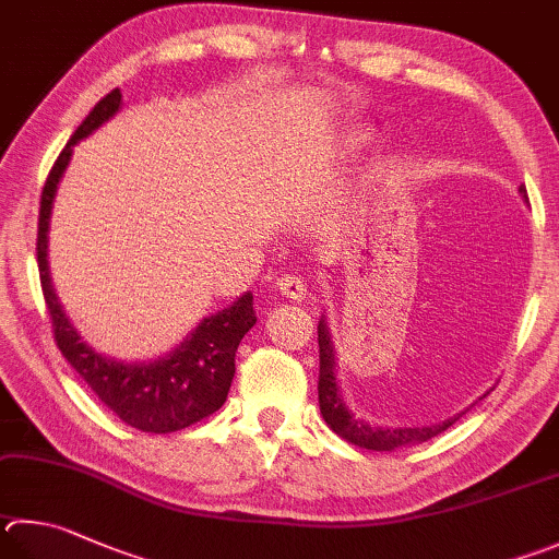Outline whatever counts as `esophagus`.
Returning <instances> with one entry per match:
<instances>
[{
    "instance_id": "1",
    "label": "esophagus",
    "mask_w": 559,
    "mask_h": 559,
    "mask_svg": "<svg viewBox=\"0 0 559 559\" xmlns=\"http://www.w3.org/2000/svg\"><path fill=\"white\" fill-rule=\"evenodd\" d=\"M276 288L281 290V296H286L290 300H302L308 296V283L300 276H293V273H283L276 281Z\"/></svg>"
}]
</instances>
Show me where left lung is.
I'll list each match as a JSON object with an SVG mask.
<instances>
[{"label": "left lung", "mask_w": 559, "mask_h": 559, "mask_svg": "<svg viewBox=\"0 0 559 559\" xmlns=\"http://www.w3.org/2000/svg\"><path fill=\"white\" fill-rule=\"evenodd\" d=\"M519 190H521V195L527 200L525 188L521 186ZM318 344H320V381H318L320 413H322L324 423H328L330 428L340 435V438H344L352 444H357V448L391 452L395 448H405V444L425 442V440L435 438V435L448 430L450 425H454L466 411L472 408L469 405L466 411L456 413L454 418H448L438 425H428V428H381V425L364 423L359 418H354L340 395V385H337V379H334V349H332L330 330H328V322H324V318H320V322H318Z\"/></svg>", "instance_id": "8db88e82"}]
</instances>
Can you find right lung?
Listing matches in <instances>:
<instances>
[{
	"label": "right lung",
	"mask_w": 559,
	"mask_h": 559,
	"mask_svg": "<svg viewBox=\"0 0 559 559\" xmlns=\"http://www.w3.org/2000/svg\"><path fill=\"white\" fill-rule=\"evenodd\" d=\"M119 107L121 93L117 87L99 99L95 109L83 119V124L70 136L46 178L44 192H40L36 239L40 290H44L50 322H53L58 349L80 373V379L119 420L136 430L166 435L190 428L222 408L231 379H235L237 347L241 337L257 324V314H253V296L245 293L229 308L202 320L174 352L156 361H117L80 340V334L60 308L53 283H50L48 219L58 182L73 156V146L115 117Z\"/></svg>",
	"instance_id": "add662e5"
}]
</instances>
